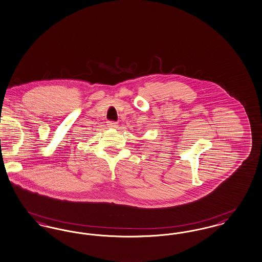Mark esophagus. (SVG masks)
<instances>
[{"instance_id":"34e87169","label":"esophagus","mask_w":262,"mask_h":262,"mask_svg":"<svg viewBox=\"0 0 262 262\" xmlns=\"http://www.w3.org/2000/svg\"><path fill=\"white\" fill-rule=\"evenodd\" d=\"M117 124H118V123H117L116 121H108V122H107L108 127H111V128H116Z\"/></svg>"}]
</instances>
